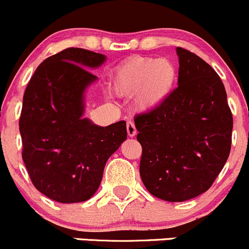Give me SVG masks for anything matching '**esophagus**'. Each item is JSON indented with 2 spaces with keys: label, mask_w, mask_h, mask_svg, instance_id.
<instances>
[{
  "label": "esophagus",
  "mask_w": 249,
  "mask_h": 249,
  "mask_svg": "<svg viewBox=\"0 0 249 249\" xmlns=\"http://www.w3.org/2000/svg\"><path fill=\"white\" fill-rule=\"evenodd\" d=\"M126 130H127V135H129V137H133V136H136V133H137V130H136L135 124H133L132 122H127Z\"/></svg>",
  "instance_id": "34e87169"
}]
</instances>
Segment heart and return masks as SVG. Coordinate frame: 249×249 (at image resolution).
I'll return each instance as SVG.
<instances>
[{"mask_svg": "<svg viewBox=\"0 0 249 249\" xmlns=\"http://www.w3.org/2000/svg\"><path fill=\"white\" fill-rule=\"evenodd\" d=\"M178 85V68L169 58L135 57L118 65L112 75L113 89L135 96L140 111H155L166 103Z\"/></svg>", "mask_w": 249, "mask_h": 249, "instance_id": "heart-1", "label": "heart"}]
</instances>
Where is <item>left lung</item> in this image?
Wrapping results in <instances>:
<instances>
[{"instance_id":"1","label":"left lung","mask_w":249,"mask_h":249,"mask_svg":"<svg viewBox=\"0 0 249 249\" xmlns=\"http://www.w3.org/2000/svg\"><path fill=\"white\" fill-rule=\"evenodd\" d=\"M178 88L161 107L135 118L140 173L149 192L185 201L206 192L229 158L232 116L223 82L197 54L177 48Z\"/></svg>"}]
</instances>
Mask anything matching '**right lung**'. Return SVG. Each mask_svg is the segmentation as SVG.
<instances>
[{
    "instance_id": "1",
    "label": "right lung",
    "mask_w": 249,
    "mask_h": 249,
    "mask_svg": "<svg viewBox=\"0 0 249 249\" xmlns=\"http://www.w3.org/2000/svg\"><path fill=\"white\" fill-rule=\"evenodd\" d=\"M106 56L69 48L36 68L23 94L19 120L22 160L39 192L58 203L88 200L109 156L126 140L124 120L99 126L83 117L85 94Z\"/></svg>"
}]
</instances>
